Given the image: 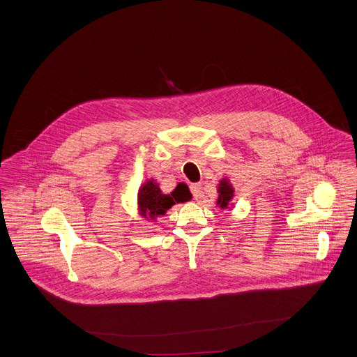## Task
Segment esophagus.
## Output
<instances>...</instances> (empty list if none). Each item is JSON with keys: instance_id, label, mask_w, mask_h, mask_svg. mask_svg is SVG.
<instances>
[{"instance_id": "esophagus-1", "label": "esophagus", "mask_w": 357, "mask_h": 357, "mask_svg": "<svg viewBox=\"0 0 357 357\" xmlns=\"http://www.w3.org/2000/svg\"><path fill=\"white\" fill-rule=\"evenodd\" d=\"M190 192H192V196L193 199H200L202 197V186L199 183H193L190 185Z\"/></svg>"}]
</instances>
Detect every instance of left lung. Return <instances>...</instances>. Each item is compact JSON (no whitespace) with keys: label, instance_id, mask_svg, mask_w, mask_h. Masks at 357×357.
I'll return each instance as SVG.
<instances>
[{"label":"left lung","instance_id":"1","mask_svg":"<svg viewBox=\"0 0 357 357\" xmlns=\"http://www.w3.org/2000/svg\"><path fill=\"white\" fill-rule=\"evenodd\" d=\"M219 199H218V205H220L222 209L227 208L230 199L233 197V188L230 186V183L226 181V179H222L220 181V185H219Z\"/></svg>","mask_w":357,"mask_h":357}]
</instances>
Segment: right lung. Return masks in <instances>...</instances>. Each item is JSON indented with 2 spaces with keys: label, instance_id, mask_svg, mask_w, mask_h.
Here are the masks:
<instances>
[{
  "label": "right lung",
  "instance_id": "add662e5",
  "mask_svg": "<svg viewBox=\"0 0 357 357\" xmlns=\"http://www.w3.org/2000/svg\"><path fill=\"white\" fill-rule=\"evenodd\" d=\"M185 195L182 192H176V189L171 195H164L158 188V183L154 181H148L139 188L138 192V206L141 209L142 216H148L154 220L157 216H162L167 211L174 206L175 203L183 202Z\"/></svg>",
  "mask_w": 357,
  "mask_h": 357
}]
</instances>
